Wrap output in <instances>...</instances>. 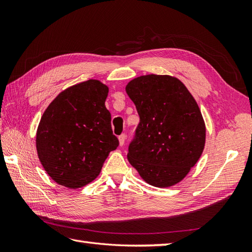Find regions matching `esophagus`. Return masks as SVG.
I'll list each match as a JSON object with an SVG mask.
<instances>
[{
	"label": "esophagus",
	"mask_w": 252,
	"mask_h": 252,
	"mask_svg": "<svg viewBox=\"0 0 252 252\" xmlns=\"http://www.w3.org/2000/svg\"><path fill=\"white\" fill-rule=\"evenodd\" d=\"M125 142H126V134H125V133H123V134L119 135V144H120V146L125 145Z\"/></svg>",
	"instance_id": "obj_1"
}]
</instances>
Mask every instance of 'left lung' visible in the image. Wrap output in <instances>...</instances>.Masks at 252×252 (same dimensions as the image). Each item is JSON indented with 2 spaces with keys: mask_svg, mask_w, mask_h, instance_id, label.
<instances>
[{
  "mask_svg": "<svg viewBox=\"0 0 252 252\" xmlns=\"http://www.w3.org/2000/svg\"><path fill=\"white\" fill-rule=\"evenodd\" d=\"M126 91L140 116L129 144V162L148 184H176L205 147V122L196 100L179 79L170 76L138 77Z\"/></svg>",
  "mask_w": 252,
  "mask_h": 252,
  "instance_id": "left-lung-1",
  "label": "left lung"
}]
</instances>
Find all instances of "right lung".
<instances>
[{
  "instance_id": "add662e5",
  "label": "right lung",
  "mask_w": 252,
  "mask_h": 252,
  "mask_svg": "<svg viewBox=\"0 0 252 252\" xmlns=\"http://www.w3.org/2000/svg\"><path fill=\"white\" fill-rule=\"evenodd\" d=\"M107 95L105 84L88 80L63 91L42 116L36 151L58 184L78 189L92 182L119 145L105 106Z\"/></svg>"
}]
</instances>
